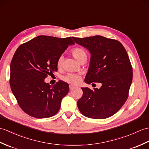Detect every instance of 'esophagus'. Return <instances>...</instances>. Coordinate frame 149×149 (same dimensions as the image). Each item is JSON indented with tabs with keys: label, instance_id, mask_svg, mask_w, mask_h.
Returning <instances> with one entry per match:
<instances>
[{
	"label": "esophagus",
	"instance_id": "34e87169",
	"mask_svg": "<svg viewBox=\"0 0 149 149\" xmlns=\"http://www.w3.org/2000/svg\"><path fill=\"white\" fill-rule=\"evenodd\" d=\"M69 88H70V90H73V89L75 88V86L73 85H70L69 86Z\"/></svg>",
	"mask_w": 149,
	"mask_h": 149
}]
</instances>
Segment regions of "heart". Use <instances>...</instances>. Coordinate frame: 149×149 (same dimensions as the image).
<instances>
[{
    "mask_svg": "<svg viewBox=\"0 0 149 149\" xmlns=\"http://www.w3.org/2000/svg\"><path fill=\"white\" fill-rule=\"evenodd\" d=\"M72 53L75 57L76 60L79 61H81L82 59L87 58V54H86L84 49L81 47H75L72 50ZM63 62V56H60L58 58L57 61V65L58 67H60ZM81 79V75L75 73H67L63 77V80L65 82L70 83V84H75L79 82Z\"/></svg>",
    "mask_w": 149,
    "mask_h": 149,
    "instance_id": "heart-1",
    "label": "heart"
}]
</instances>
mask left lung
<instances>
[{"label":"left lung","instance_id":"8db88e82","mask_svg":"<svg viewBox=\"0 0 149 149\" xmlns=\"http://www.w3.org/2000/svg\"><path fill=\"white\" fill-rule=\"evenodd\" d=\"M90 51L91 57L84 81L101 83L100 89L82 88L78 100L81 113L89 118L106 119L118 112L129 95L133 68L127 52L119 41L100 36L73 37Z\"/></svg>","mask_w":149,"mask_h":149}]
</instances>
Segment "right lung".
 Here are the masks:
<instances>
[{"instance_id":"add662e5","label":"right lung","mask_w":149,"mask_h":149,"mask_svg":"<svg viewBox=\"0 0 149 149\" xmlns=\"http://www.w3.org/2000/svg\"><path fill=\"white\" fill-rule=\"evenodd\" d=\"M74 43L71 37L40 36L21 44L15 51L9 84L19 107L28 115L46 118L59 111L69 86L60 81L51 86L44 79L58 70V58Z\"/></svg>"}]
</instances>
